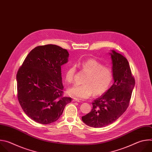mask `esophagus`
<instances>
[{
    "label": "esophagus",
    "mask_w": 152,
    "mask_h": 152,
    "mask_svg": "<svg viewBox=\"0 0 152 152\" xmlns=\"http://www.w3.org/2000/svg\"><path fill=\"white\" fill-rule=\"evenodd\" d=\"M73 102H80V101L79 99H76V98H73Z\"/></svg>",
    "instance_id": "esophagus-1"
}]
</instances>
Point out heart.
Wrapping results in <instances>:
<instances>
[{
    "label": "heart",
    "mask_w": 152,
    "mask_h": 152,
    "mask_svg": "<svg viewBox=\"0 0 152 152\" xmlns=\"http://www.w3.org/2000/svg\"><path fill=\"white\" fill-rule=\"evenodd\" d=\"M82 70L88 75L83 80V85H74L68 90L69 94L79 99H86L92 96H100L106 93L111 86L114 74L113 70L94 59H88L79 63ZM76 66L72 65L64 75L65 80L68 83L74 80Z\"/></svg>",
    "instance_id": "b5f03b06"
}]
</instances>
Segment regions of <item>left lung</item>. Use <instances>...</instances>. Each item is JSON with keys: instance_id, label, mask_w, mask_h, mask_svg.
Masks as SVG:
<instances>
[{"instance_id": "left-lung-1", "label": "left lung", "mask_w": 152, "mask_h": 152, "mask_svg": "<svg viewBox=\"0 0 152 152\" xmlns=\"http://www.w3.org/2000/svg\"><path fill=\"white\" fill-rule=\"evenodd\" d=\"M114 82L111 88L92 103L91 112L82 117L90 127H102L117 120L127 110L135 86L128 61L120 53H110Z\"/></svg>"}]
</instances>
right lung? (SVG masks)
I'll return each instance as SVG.
<instances>
[{
  "label": "right lung",
  "instance_id": "obj_1",
  "mask_svg": "<svg viewBox=\"0 0 152 152\" xmlns=\"http://www.w3.org/2000/svg\"><path fill=\"white\" fill-rule=\"evenodd\" d=\"M66 49L39 46L27 55L17 73V97L25 113L42 124L56 121L70 97L63 96L62 65L68 62Z\"/></svg>",
  "mask_w": 152,
  "mask_h": 152
}]
</instances>
